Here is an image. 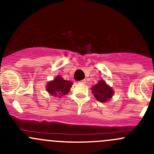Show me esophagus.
<instances>
[{"instance_id": "obj_1", "label": "esophagus", "mask_w": 154, "mask_h": 154, "mask_svg": "<svg viewBox=\"0 0 154 154\" xmlns=\"http://www.w3.org/2000/svg\"><path fill=\"white\" fill-rule=\"evenodd\" d=\"M80 83H86V80H80Z\"/></svg>"}]
</instances>
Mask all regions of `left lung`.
<instances>
[{
	"label": "left lung",
	"mask_w": 154,
	"mask_h": 154,
	"mask_svg": "<svg viewBox=\"0 0 154 154\" xmlns=\"http://www.w3.org/2000/svg\"><path fill=\"white\" fill-rule=\"evenodd\" d=\"M91 89L95 98L100 102L107 101V100L112 98L114 93L112 87L109 86L103 80L98 81V83L92 86Z\"/></svg>",
	"instance_id": "1"
}]
</instances>
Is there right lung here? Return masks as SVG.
<instances>
[{"instance_id": "obj_1", "label": "right lung", "mask_w": 154, "mask_h": 154, "mask_svg": "<svg viewBox=\"0 0 154 154\" xmlns=\"http://www.w3.org/2000/svg\"><path fill=\"white\" fill-rule=\"evenodd\" d=\"M72 84L73 83L69 80H65L61 76H57L54 80L47 83L46 89L53 96L61 97L69 92Z\"/></svg>"}]
</instances>
